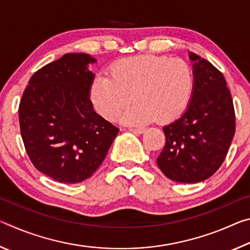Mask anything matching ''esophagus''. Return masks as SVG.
I'll return each instance as SVG.
<instances>
[{"label":"esophagus","instance_id":"esophagus-1","mask_svg":"<svg viewBox=\"0 0 250 250\" xmlns=\"http://www.w3.org/2000/svg\"><path fill=\"white\" fill-rule=\"evenodd\" d=\"M130 131L132 133H135V134H142V133H145L146 132V129H143V128H137V129H130Z\"/></svg>","mask_w":250,"mask_h":250}]
</instances>
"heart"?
Returning <instances> with one entry per match:
<instances>
[{
	"instance_id": "obj_1",
	"label": "heart",
	"mask_w": 250,
	"mask_h": 250,
	"mask_svg": "<svg viewBox=\"0 0 250 250\" xmlns=\"http://www.w3.org/2000/svg\"><path fill=\"white\" fill-rule=\"evenodd\" d=\"M195 76L182 59L141 55L121 59L110 69V77L98 76L91 83L90 100L107 120L120 116L125 125H145L156 119L167 124L179 118L191 101Z\"/></svg>"
}]
</instances>
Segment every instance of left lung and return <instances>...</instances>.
Instances as JSON below:
<instances>
[{"label": "left lung", "mask_w": 250, "mask_h": 250, "mask_svg": "<svg viewBox=\"0 0 250 250\" xmlns=\"http://www.w3.org/2000/svg\"><path fill=\"white\" fill-rule=\"evenodd\" d=\"M195 86L182 115L163 126L166 146L156 163L180 183L205 181L222 166L235 134V111L226 80L217 68L188 52Z\"/></svg>", "instance_id": "left-lung-1"}]
</instances>
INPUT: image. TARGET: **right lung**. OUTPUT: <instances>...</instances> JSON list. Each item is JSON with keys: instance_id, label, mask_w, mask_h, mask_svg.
<instances>
[{"instance_id": "right-lung-1", "label": "right lung", "mask_w": 250, "mask_h": 250, "mask_svg": "<svg viewBox=\"0 0 250 250\" xmlns=\"http://www.w3.org/2000/svg\"><path fill=\"white\" fill-rule=\"evenodd\" d=\"M88 54L70 53L32 76L19 109L21 134L37 170L64 184L80 183L104 162L119 129L96 113Z\"/></svg>"}]
</instances>
